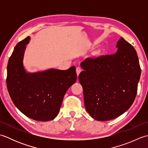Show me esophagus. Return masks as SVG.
Returning <instances> with one entry per match:
<instances>
[{"label":"esophagus","instance_id":"34e87169","mask_svg":"<svg viewBox=\"0 0 148 148\" xmlns=\"http://www.w3.org/2000/svg\"><path fill=\"white\" fill-rule=\"evenodd\" d=\"M81 71H82V69H81L80 67H76V73H77V76H79V74L80 72H81Z\"/></svg>","mask_w":148,"mask_h":148}]
</instances>
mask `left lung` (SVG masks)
I'll use <instances>...</instances> for the list:
<instances>
[{
  "label": "left lung",
  "mask_w": 148,
  "mask_h": 148,
  "mask_svg": "<svg viewBox=\"0 0 148 148\" xmlns=\"http://www.w3.org/2000/svg\"><path fill=\"white\" fill-rule=\"evenodd\" d=\"M116 54L87 58L79 75L84 106L96 120L118 117L132 105L137 92L141 69L136 49L123 37Z\"/></svg>",
  "instance_id": "8db88e82"
}]
</instances>
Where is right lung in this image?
Instances as JSON below:
<instances>
[{
	"label": "right lung",
	"instance_id": "obj_1",
	"mask_svg": "<svg viewBox=\"0 0 148 148\" xmlns=\"http://www.w3.org/2000/svg\"><path fill=\"white\" fill-rule=\"evenodd\" d=\"M30 37L19 42L9 59L6 83L12 102L27 117L47 121L59 112L67 90L76 81V67L26 73L22 60Z\"/></svg>",
	"mask_w": 148,
	"mask_h": 148
}]
</instances>
